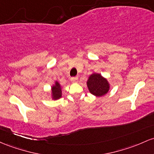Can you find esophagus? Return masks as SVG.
I'll return each instance as SVG.
<instances>
[{"label": "esophagus", "instance_id": "obj_1", "mask_svg": "<svg viewBox=\"0 0 154 154\" xmlns=\"http://www.w3.org/2000/svg\"><path fill=\"white\" fill-rule=\"evenodd\" d=\"M71 81L73 82H77L78 81V77H74L71 78Z\"/></svg>", "mask_w": 154, "mask_h": 154}]
</instances>
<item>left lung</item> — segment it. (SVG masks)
I'll return each mask as SVG.
<instances>
[{"instance_id":"8db88e82","label":"left lung","mask_w":154,"mask_h":154,"mask_svg":"<svg viewBox=\"0 0 154 154\" xmlns=\"http://www.w3.org/2000/svg\"><path fill=\"white\" fill-rule=\"evenodd\" d=\"M89 91L93 95L102 96L108 92L109 88L107 80L99 74H93L87 82Z\"/></svg>"}]
</instances>
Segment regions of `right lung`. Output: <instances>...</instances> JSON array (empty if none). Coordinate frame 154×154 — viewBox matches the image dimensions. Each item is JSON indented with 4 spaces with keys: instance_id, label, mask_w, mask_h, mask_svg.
Wrapping results in <instances>:
<instances>
[{
    "instance_id": "add662e5",
    "label": "right lung",
    "mask_w": 154,
    "mask_h": 154,
    "mask_svg": "<svg viewBox=\"0 0 154 154\" xmlns=\"http://www.w3.org/2000/svg\"><path fill=\"white\" fill-rule=\"evenodd\" d=\"M52 93L54 99H58L61 97V87L58 82H55V85L52 87Z\"/></svg>"
}]
</instances>
